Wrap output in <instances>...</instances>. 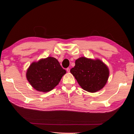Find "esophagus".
Wrapping results in <instances>:
<instances>
[{
    "label": "esophagus",
    "instance_id": "34e87169",
    "mask_svg": "<svg viewBox=\"0 0 134 134\" xmlns=\"http://www.w3.org/2000/svg\"><path fill=\"white\" fill-rule=\"evenodd\" d=\"M66 71H67V72H70V69L69 68H68L66 69Z\"/></svg>",
    "mask_w": 134,
    "mask_h": 134
}]
</instances>
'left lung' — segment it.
Masks as SVG:
<instances>
[{"label":"left lung","mask_w":134,"mask_h":134,"mask_svg":"<svg viewBox=\"0 0 134 134\" xmlns=\"http://www.w3.org/2000/svg\"><path fill=\"white\" fill-rule=\"evenodd\" d=\"M75 63L70 72L84 90L94 93L106 85L109 71L107 66L100 60L81 57L76 60Z\"/></svg>","instance_id":"obj_1"}]
</instances>
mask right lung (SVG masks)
Here are the masks:
<instances>
[{
  "label": "right lung",
  "instance_id": "right-lung-1",
  "mask_svg": "<svg viewBox=\"0 0 134 134\" xmlns=\"http://www.w3.org/2000/svg\"><path fill=\"white\" fill-rule=\"evenodd\" d=\"M66 70L53 57L33 62L28 68L26 77L34 89L39 92H49L57 86Z\"/></svg>",
  "mask_w": 134,
  "mask_h": 134
}]
</instances>
